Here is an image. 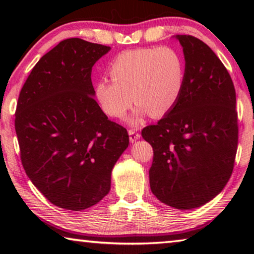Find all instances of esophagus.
I'll return each instance as SVG.
<instances>
[{"mask_svg":"<svg viewBox=\"0 0 254 254\" xmlns=\"http://www.w3.org/2000/svg\"><path fill=\"white\" fill-rule=\"evenodd\" d=\"M128 135H130V142H132V143H134L135 141L139 140L141 136L139 133L134 130H128Z\"/></svg>","mask_w":254,"mask_h":254,"instance_id":"1","label":"esophagus"}]
</instances>
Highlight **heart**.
Segmentation results:
<instances>
[{
	"instance_id": "b5f03b06",
	"label": "heart",
	"mask_w": 254,
	"mask_h": 254,
	"mask_svg": "<svg viewBox=\"0 0 254 254\" xmlns=\"http://www.w3.org/2000/svg\"><path fill=\"white\" fill-rule=\"evenodd\" d=\"M112 79L101 78L95 96L104 113L121 118L133 101L137 103L128 121L145 115L162 117L174 109L185 85V62L170 47L127 50L110 65Z\"/></svg>"
}]
</instances>
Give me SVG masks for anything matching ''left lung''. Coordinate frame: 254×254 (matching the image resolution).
Wrapping results in <instances>:
<instances>
[{"instance_id":"1","label":"left lung","mask_w":254,"mask_h":254,"mask_svg":"<svg viewBox=\"0 0 254 254\" xmlns=\"http://www.w3.org/2000/svg\"><path fill=\"white\" fill-rule=\"evenodd\" d=\"M176 38L185 57V85L177 104L142 130L152 145L150 188L161 203L188 210L215 198L233 171L238 148L235 89L226 68L203 41Z\"/></svg>"}]
</instances>
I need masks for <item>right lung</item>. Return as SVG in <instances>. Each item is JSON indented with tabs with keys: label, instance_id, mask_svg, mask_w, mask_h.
<instances>
[{
	"label": "right lung",
	"instance_id": "right-lung-1",
	"mask_svg": "<svg viewBox=\"0 0 254 254\" xmlns=\"http://www.w3.org/2000/svg\"><path fill=\"white\" fill-rule=\"evenodd\" d=\"M111 47L70 38L42 56L15 113L25 174L50 203L83 210L109 194L112 169L128 145L127 128L95 101L92 68Z\"/></svg>",
	"mask_w": 254,
	"mask_h": 254
}]
</instances>
